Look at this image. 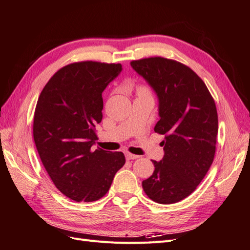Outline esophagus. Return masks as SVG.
Listing matches in <instances>:
<instances>
[{
	"mask_svg": "<svg viewBox=\"0 0 250 250\" xmlns=\"http://www.w3.org/2000/svg\"><path fill=\"white\" fill-rule=\"evenodd\" d=\"M138 157H139L138 155L131 154V153H126V154H125V158L127 159V161H130V159H136V158H138Z\"/></svg>",
	"mask_w": 250,
	"mask_h": 250,
	"instance_id": "esophagus-1",
	"label": "esophagus"
}]
</instances>
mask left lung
I'll list each match as a JSON object with an SVG mask.
<instances>
[{"label": "left lung", "instance_id": "8db88e82", "mask_svg": "<svg viewBox=\"0 0 250 250\" xmlns=\"http://www.w3.org/2000/svg\"><path fill=\"white\" fill-rule=\"evenodd\" d=\"M154 89L158 115L154 131L165 135V155L152 161L153 174L143 182L146 194L158 204H174L190 195L213 162L217 135L215 102L204 81L185 64L163 57L131 62Z\"/></svg>", "mask_w": 250, "mask_h": 250}]
</instances>
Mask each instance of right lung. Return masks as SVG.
<instances>
[{
    "instance_id": "right-lung-1",
    "label": "right lung",
    "mask_w": 250,
    "mask_h": 250,
    "mask_svg": "<svg viewBox=\"0 0 250 250\" xmlns=\"http://www.w3.org/2000/svg\"><path fill=\"white\" fill-rule=\"evenodd\" d=\"M121 69L119 63H70L49 79L38 99V153L56 188L73 201L104 196L125 163L123 152L92 149L97 139L95 126L102 119V92Z\"/></svg>"
}]
</instances>
